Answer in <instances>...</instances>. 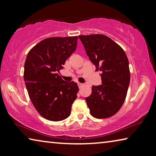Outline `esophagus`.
I'll list each match as a JSON object with an SVG mask.
<instances>
[{
    "mask_svg": "<svg viewBox=\"0 0 156 156\" xmlns=\"http://www.w3.org/2000/svg\"><path fill=\"white\" fill-rule=\"evenodd\" d=\"M78 87L80 89V88L82 87L83 86V83H78Z\"/></svg>",
    "mask_w": 156,
    "mask_h": 156,
    "instance_id": "1",
    "label": "esophagus"
}]
</instances>
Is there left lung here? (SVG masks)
Listing matches in <instances>:
<instances>
[{
    "mask_svg": "<svg viewBox=\"0 0 156 156\" xmlns=\"http://www.w3.org/2000/svg\"><path fill=\"white\" fill-rule=\"evenodd\" d=\"M89 59L96 66L102 84L94 86L86 102L94 118L112 117L122 107L130 82L129 60L119 44L102 34L79 36Z\"/></svg>",
    "mask_w": 156,
    "mask_h": 156,
    "instance_id": "8db88e82",
    "label": "left lung"
}]
</instances>
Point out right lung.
<instances>
[{"instance_id":"1","label":"right lung","mask_w":156,"mask_h":156,"mask_svg":"<svg viewBox=\"0 0 156 156\" xmlns=\"http://www.w3.org/2000/svg\"><path fill=\"white\" fill-rule=\"evenodd\" d=\"M78 36L51 37L30 49L26 58L24 80L29 97L44 118L60 121L69 116L78 87L58 75L66 60L76 51Z\"/></svg>"}]
</instances>
